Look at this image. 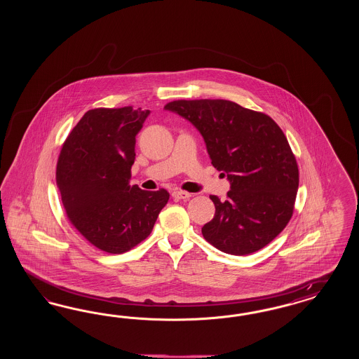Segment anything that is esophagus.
<instances>
[{"label":"esophagus","mask_w":359,"mask_h":359,"mask_svg":"<svg viewBox=\"0 0 359 359\" xmlns=\"http://www.w3.org/2000/svg\"><path fill=\"white\" fill-rule=\"evenodd\" d=\"M192 196V194H189V192H185V191H182V189H176L172 192V197L176 198V200H183V198H189Z\"/></svg>","instance_id":"esophagus-1"}]
</instances>
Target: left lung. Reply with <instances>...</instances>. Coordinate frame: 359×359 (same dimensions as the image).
Segmentation results:
<instances>
[{"label":"left lung","instance_id":"8db88e82","mask_svg":"<svg viewBox=\"0 0 359 359\" xmlns=\"http://www.w3.org/2000/svg\"><path fill=\"white\" fill-rule=\"evenodd\" d=\"M204 137L212 164L228 175L230 191L201 233L218 250L248 255L282 233L294 213L299 167L270 116L229 100H175L165 107Z\"/></svg>","mask_w":359,"mask_h":359}]
</instances>
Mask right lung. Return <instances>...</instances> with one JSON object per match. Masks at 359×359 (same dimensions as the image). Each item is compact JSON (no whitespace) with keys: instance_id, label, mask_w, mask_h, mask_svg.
<instances>
[{"instance_id":"obj_1","label":"right lung","mask_w":359,"mask_h":359,"mask_svg":"<svg viewBox=\"0 0 359 359\" xmlns=\"http://www.w3.org/2000/svg\"><path fill=\"white\" fill-rule=\"evenodd\" d=\"M150 110H88L67 137L56 164L65 215L90 245L122 254L147 238L170 194L129 184L135 135Z\"/></svg>"}]
</instances>
